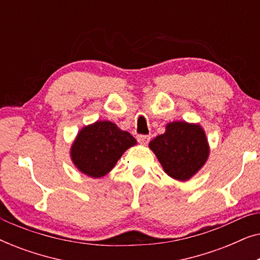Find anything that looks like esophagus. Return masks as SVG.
Segmentation results:
<instances>
[{"label":"esophagus","instance_id":"34e87169","mask_svg":"<svg viewBox=\"0 0 260 260\" xmlns=\"http://www.w3.org/2000/svg\"><path fill=\"white\" fill-rule=\"evenodd\" d=\"M137 141H138V143L145 145L149 143V141H150V136H148V135H138Z\"/></svg>","mask_w":260,"mask_h":260}]
</instances>
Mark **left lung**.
<instances>
[{
    "label": "left lung",
    "mask_w": 260,
    "mask_h": 260,
    "mask_svg": "<svg viewBox=\"0 0 260 260\" xmlns=\"http://www.w3.org/2000/svg\"><path fill=\"white\" fill-rule=\"evenodd\" d=\"M149 148L154 151L165 172L173 179L187 181L207 161L209 147L206 134L199 124L173 122L166 133L158 135Z\"/></svg>",
    "instance_id": "1"
}]
</instances>
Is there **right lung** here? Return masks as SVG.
<instances>
[{"label": "right lung", "mask_w": 260, "mask_h": 260, "mask_svg": "<svg viewBox=\"0 0 260 260\" xmlns=\"http://www.w3.org/2000/svg\"><path fill=\"white\" fill-rule=\"evenodd\" d=\"M136 143L127 131L120 130L115 123L98 120L78 133L71 158L81 173L98 179L106 175L124 151Z\"/></svg>", "instance_id": "right-lung-1"}]
</instances>
